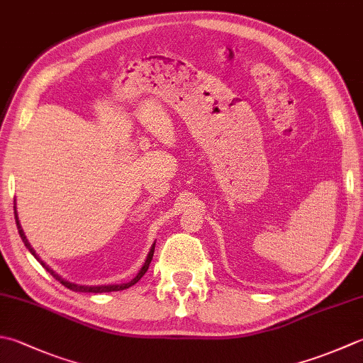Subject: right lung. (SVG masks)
Here are the masks:
<instances>
[{
	"mask_svg": "<svg viewBox=\"0 0 363 363\" xmlns=\"http://www.w3.org/2000/svg\"><path fill=\"white\" fill-rule=\"evenodd\" d=\"M13 214H16V223H17V230H18V234H20V238H21V240H23V244H25V247L28 248V250L31 252V255L33 257L38 259L42 266H44L45 269H47V272H50L52 274L56 280H58L61 285H64L66 288H69V289H72V291H75V293H111V291H123V289H127V288H130L132 285H135V283H137L141 277H143L145 274H146V271L149 269V264H151V261H152V257H154V248H155V244H152V247H151V250H149V253H147V257H146V261H145V264H143V267L140 269V272L137 274V277H135V279H132L130 281H127V283H121V285H101V286H84V285H75V283H70V281H67V280H64V279H61V277L58 275V274H55L52 269H50L44 261H40V258L38 257V255H35V252H34V248L31 247V244L28 242V239H26V236H25V233H23V230H21V225H20V222H18V216H17V209H16V206H13Z\"/></svg>",
	"mask_w": 363,
	"mask_h": 363,
	"instance_id": "obj_1",
	"label": "right lung"
}]
</instances>
